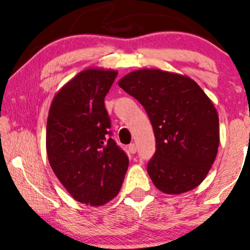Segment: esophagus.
Instances as JSON below:
<instances>
[{
  "label": "esophagus",
  "instance_id": "obj_1",
  "mask_svg": "<svg viewBox=\"0 0 250 250\" xmlns=\"http://www.w3.org/2000/svg\"><path fill=\"white\" fill-rule=\"evenodd\" d=\"M128 151L131 154H135L137 153V147H135V145L134 144H131L128 146Z\"/></svg>",
  "mask_w": 250,
  "mask_h": 250
}]
</instances>
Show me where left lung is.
I'll list each match as a JSON object with an SVG mask.
<instances>
[{"label": "left lung", "instance_id": "1", "mask_svg": "<svg viewBox=\"0 0 250 250\" xmlns=\"http://www.w3.org/2000/svg\"><path fill=\"white\" fill-rule=\"evenodd\" d=\"M147 111L156 153L147 171L165 194L186 193L206 179L219 147L217 110L188 76L158 69L132 71L118 82Z\"/></svg>", "mask_w": 250, "mask_h": 250}]
</instances>
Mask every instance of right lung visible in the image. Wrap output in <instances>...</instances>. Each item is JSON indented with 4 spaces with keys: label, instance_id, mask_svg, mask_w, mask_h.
<instances>
[{
    "label": "right lung",
    "instance_id": "add662e5",
    "mask_svg": "<svg viewBox=\"0 0 250 250\" xmlns=\"http://www.w3.org/2000/svg\"><path fill=\"white\" fill-rule=\"evenodd\" d=\"M117 71L83 70L55 94L47 121L46 149L54 173L70 195L97 207L117 196L128 157L109 137L104 108Z\"/></svg>",
    "mask_w": 250,
    "mask_h": 250
}]
</instances>
